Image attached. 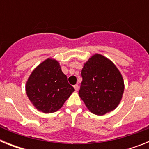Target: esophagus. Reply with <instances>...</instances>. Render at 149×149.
<instances>
[{
  "mask_svg": "<svg viewBox=\"0 0 149 149\" xmlns=\"http://www.w3.org/2000/svg\"><path fill=\"white\" fill-rule=\"evenodd\" d=\"M74 88L75 91H78L79 86H78V85H77V84H76V85H74Z\"/></svg>",
  "mask_w": 149,
  "mask_h": 149,
  "instance_id": "obj_1",
  "label": "esophagus"
}]
</instances>
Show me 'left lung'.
Returning <instances> with one entry per match:
<instances>
[{
  "label": "left lung",
  "mask_w": 149,
  "mask_h": 149,
  "mask_svg": "<svg viewBox=\"0 0 149 149\" xmlns=\"http://www.w3.org/2000/svg\"><path fill=\"white\" fill-rule=\"evenodd\" d=\"M81 76L79 95L89 111L101 116L116 108L124 93V81L113 63L96 54L84 64Z\"/></svg>",
  "instance_id": "left-lung-1"
}]
</instances>
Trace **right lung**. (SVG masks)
I'll return each instance as SVG.
<instances>
[{
  "mask_svg": "<svg viewBox=\"0 0 149 149\" xmlns=\"http://www.w3.org/2000/svg\"><path fill=\"white\" fill-rule=\"evenodd\" d=\"M74 89L67 81L60 64L47 59L33 71L26 84L30 101L39 111L54 113L63 107Z\"/></svg>",
  "mask_w": 149,
  "mask_h": 149,
  "instance_id": "obj_1",
  "label": "right lung"
}]
</instances>
